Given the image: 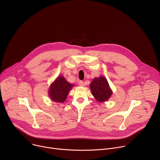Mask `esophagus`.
Masks as SVG:
<instances>
[{
    "mask_svg": "<svg viewBox=\"0 0 160 160\" xmlns=\"http://www.w3.org/2000/svg\"><path fill=\"white\" fill-rule=\"evenodd\" d=\"M79 86H84V82H83V81H80L79 82Z\"/></svg>",
    "mask_w": 160,
    "mask_h": 160,
    "instance_id": "obj_1",
    "label": "esophagus"
}]
</instances>
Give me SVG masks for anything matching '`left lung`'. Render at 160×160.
Wrapping results in <instances>:
<instances>
[{
    "label": "left lung",
    "instance_id": "8db88e82",
    "mask_svg": "<svg viewBox=\"0 0 160 160\" xmlns=\"http://www.w3.org/2000/svg\"><path fill=\"white\" fill-rule=\"evenodd\" d=\"M92 94L98 102H104L110 97L112 91L104 77L95 78L90 84Z\"/></svg>",
    "mask_w": 160,
    "mask_h": 160
}]
</instances>
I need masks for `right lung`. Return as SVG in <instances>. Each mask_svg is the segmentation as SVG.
<instances>
[{"mask_svg":"<svg viewBox=\"0 0 160 160\" xmlns=\"http://www.w3.org/2000/svg\"><path fill=\"white\" fill-rule=\"evenodd\" d=\"M72 86L63 77H58L49 88V96L56 102H63Z\"/></svg>","mask_w":160,"mask_h":160,"instance_id":"1","label":"right lung"}]
</instances>
